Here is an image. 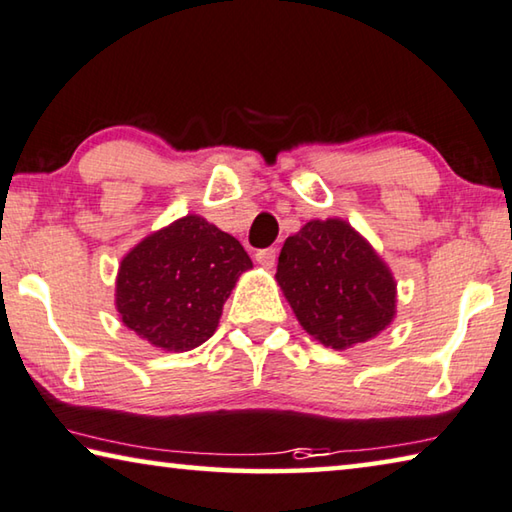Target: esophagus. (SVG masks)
<instances>
[{
    "label": "esophagus",
    "mask_w": 512,
    "mask_h": 512,
    "mask_svg": "<svg viewBox=\"0 0 512 512\" xmlns=\"http://www.w3.org/2000/svg\"><path fill=\"white\" fill-rule=\"evenodd\" d=\"M275 257H278V250L262 248V250H257V253H255V262L262 264L264 269H271V266L275 264Z\"/></svg>",
    "instance_id": "obj_1"
}]
</instances>
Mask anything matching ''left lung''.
<instances>
[{
    "instance_id": "left-lung-1",
    "label": "left lung",
    "mask_w": 512,
    "mask_h": 512,
    "mask_svg": "<svg viewBox=\"0 0 512 512\" xmlns=\"http://www.w3.org/2000/svg\"><path fill=\"white\" fill-rule=\"evenodd\" d=\"M275 280L296 319L323 346L346 348L376 337L394 316L392 273L351 225L310 221L289 237Z\"/></svg>"
}]
</instances>
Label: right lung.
<instances>
[{
	"instance_id": "obj_1",
	"label": "right lung",
	"mask_w": 512,
	"mask_h": 512,
	"mask_svg": "<svg viewBox=\"0 0 512 512\" xmlns=\"http://www.w3.org/2000/svg\"><path fill=\"white\" fill-rule=\"evenodd\" d=\"M253 262L241 243L200 216L143 239L118 271L116 307L136 335L191 351L214 335L234 282Z\"/></svg>"
}]
</instances>
